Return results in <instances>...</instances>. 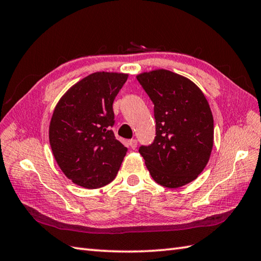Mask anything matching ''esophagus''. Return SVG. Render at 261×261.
<instances>
[{
  "instance_id": "34e87169",
  "label": "esophagus",
  "mask_w": 261,
  "mask_h": 261,
  "mask_svg": "<svg viewBox=\"0 0 261 261\" xmlns=\"http://www.w3.org/2000/svg\"><path fill=\"white\" fill-rule=\"evenodd\" d=\"M137 145H138V141L136 139H131L129 140V146L131 149H136L137 148Z\"/></svg>"
}]
</instances>
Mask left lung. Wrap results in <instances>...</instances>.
Returning a JSON list of instances; mask_svg holds the SVG:
<instances>
[{
	"label": "left lung",
	"mask_w": 261,
	"mask_h": 261,
	"mask_svg": "<svg viewBox=\"0 0 261 261\" xmlns=\"http://www.w3.org/2000/svg\"><path fill=\"white\" fill-rule=\"evenodd\" d=\"M153 103L156 137L139 152L153 180L177 188L193 181L206 166L214 123L202 91L190 80L166 69L137 76Z\"/></svg>",
	"instance_id": "obj_1"
}]
</instances>
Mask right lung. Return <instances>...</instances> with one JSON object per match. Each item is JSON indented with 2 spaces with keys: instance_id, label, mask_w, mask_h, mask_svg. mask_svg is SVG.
Listing matches in <instances>:
<instances>
[{
  "instance_id": "1",
  "label": "right lung",
  "mask_w": 261,
  "mask_h": 261,
  "mask_svg": "<svg viewBox=\"0 0 261 261\" xmlns=\"http://www.w3.org/2000/svg\"><path fill=\"white\" fill-rule=\"evenodd\" d=\"M127 75L94 73L60 98L49 126L54 157L75 184L98 188L112 181L127 148L116 140L113 102Z\"/></svg>"
}]
</instances>
